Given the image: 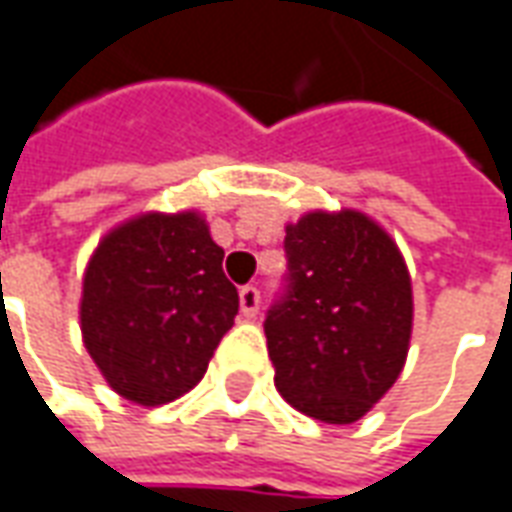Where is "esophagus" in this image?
I'll use <instances>...</instances> for the list:
<instances>
[{
	"label": "esophagus",
	"instance_id": "34e87169",
	"mask_svg": "<svg viewBox=\"0 0 512 512\" xmlns=\"http://www.w3.org/2000/svg\"><path fill=\"white\" fill-rule=\"evenodd\" d=\"M239 308H242V317L253 320L256 311H259V289L256 286H242L239 289Z\"/></svg>",
	"mask_w": 512,
	"mask_h": 512
}]
</instances>
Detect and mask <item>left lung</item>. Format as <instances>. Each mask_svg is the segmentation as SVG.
Returning <instances> with one entry per match:
<instances>
[{
    "instance_id": "8db88e82",
    "label": "left lung",
    "mask_w": 512,
    "mask_h": 512,
    "mask_svg": "<svg viewBox=\"0 0 512 512\" xmlns=\"http://www.w3.org/2000/svg\"><path fill=\"white\" fill-rule=\"evenodd\" d=\"M289 292L264 320L275 389L325 424H353L400 378L413 331L408 264L358 209L286 226Z\"/></svg>"
}]
</instances>
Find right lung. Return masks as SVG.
<instances>
[{"instance_id":"1","label":"right lung","mask_w":512,"mask_h":512,"mask_svg":"<svg viewBox=\"0 0 512 512\" xmlns=\"http://www.w3.org/2000/svg\"><path fill=\"white\" fill-rule=\"evenodd\" d=\"M239 311L201 212H143L107 231L82 275L85 350L123 400L157 408L204 378Z\"/></svg>"}]
</instances>
